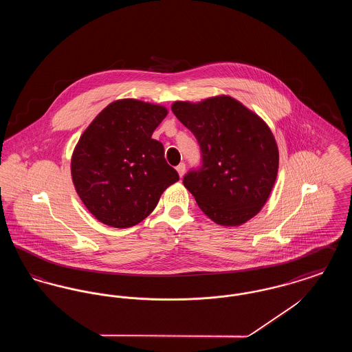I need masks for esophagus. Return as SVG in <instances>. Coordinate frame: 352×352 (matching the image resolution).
I'll return each mask as SVG.
<instances>
[{
    "instance_id": "1",
    "label": "esophagus",
    "mask_w": 352,
    "mask_h": 352,
    "mask_svg": "<svg viewBox=\"0 0 352 352\" xmlns=\"http://www.w3.org/2000/svg\"><path fill=\"white\" fill-rule=\"evenodd\" d=\"M177 171H178L179 177L182 178L184 175V173H186V165H184V162H181V164L177 166Z\"/></svg>"
}]
</instances>
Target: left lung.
Masks as SVG:
<instances>
[{
	"instance_id": "8db88e82",
	"label": "left lung",
	"mask_w": 352,
	"mask_h": 352,
	"mask_svg": "<svg viewBox=\"0 0 352 352\" xmlns=\"http://www.w3.org/2000/svg\"><path fill=\"white\" fill-rule=\"evenodd\" d=\"M171 111L201 146V166L188 171L184 184L201 211L228 227L257 215L278 171V148L263 118L226 95L175 101Z\"/></svg>"
}]
</instances>
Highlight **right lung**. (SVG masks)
Instances as JSON below:
<instances>
[{
	"instance_id": "right-lung-1",
	"label": "right lung",
	"mask_w": 352,
	"mask_h": 352,
	"mask_svg": "<svg viewBox=\"0 0 352 352\" xmlns=\"http://www.w3.org/2000/svg\"><path fill=\"white\" fill-rule=\"evenodd\" d=\"M162 105L122 99L105 107L84 131L71 158L75 190L101 223L133 227L155 208L179 175L151 134L166 118Z\"/></svg>"
}]
</instances>
